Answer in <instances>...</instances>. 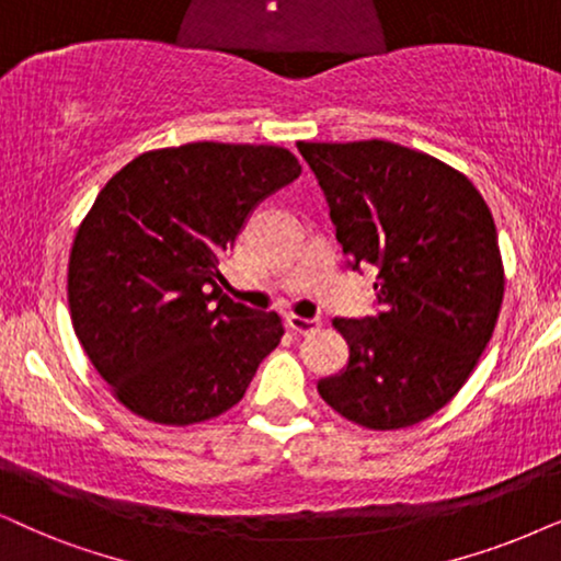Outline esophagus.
I'll return each mask as SVG.
<instances>
[{
  "label": "esophagus",
  "instance_id": "34e87169",
  "mask_svg": "<svg viewBox=\"0 0 561 561\" xmlns=\"http://www.w3.org/2000/svg\"><path fill=\"white\" fill-rule=\"evenodd\" d=\"M287 325L297 333H313L321 329V318H302V316H287Z\"/></svg>",
  "mask_w": 561,
  "mask_h": 561
}]
</instances>
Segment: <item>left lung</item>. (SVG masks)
<instances>
[{"mask_svg": "<svg viewBox=\"0 0 561 561\" xmlns=\"http://www.w3.org/2000/svg\"><path fill=\"white\" fill-rule=\"evenodd\" d=\"M297 150L346 256L380 268L382 313L333 321L350 363L318 393L359 427L420 424L463 388L497 325L505 266L492 211L460 170L393 141H297Z\"/></svg>", "mask_w": 561, "mask_h": 561, "instance_id": "left-lung-1", "label": "left lung"}]
</instances>
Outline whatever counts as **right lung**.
Masks as SVG:
<instances>
[{"mask_svg":"<svg viewBox=\"0 0 561 561\" xmlns=\"http://www.w3.org/2000/svg\"><path fill=\"white\" fill-rule=\"evenodd\" d=\"M300 173L285 147L191 141L141 152L101 188L69 251V313L131 414L188 427L243 399L285 325L222 293L219 256Z\"/></svg>","mask_w":561,"mask_h":561,"instance_id":"1","label":"right lung"}]
</instances>
